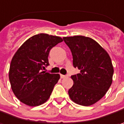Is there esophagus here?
I'll list each match as a JSON object with an SVG mask.
<instances>
[{
  "label": "esophagus",
  "instance_id": "1",
  "mask_svg": "<svg viewBox=\"0 0 124 124\" xmlns=\"http://www.w3.org/2000/svg\"><path fill=\"white\" fill-rule=\"evenodd\" d=\"M67 77V76H65V75H62V74H60V78H65Z\"/></svg>",
  "mask_w": 124,
  "mask_h": 124
}]
</instances>
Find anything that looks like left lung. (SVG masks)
Listing matches in <instances>:
<instances>
[{
    "instance_id": "obj_1",
    "label": "left lung",
    "mask_w": 124,
    "mask_h": 124,
    "mask_svg": "<svg viewBox=\"0 0 124 124\" xmlns=\"http://www.w3.org/2000/svg\"><path fill=\"white\" fill-rule=\"evenodd\" d=\"M63 39L71 51L73 67L80 70L71 76L73 85L68 92L69 97L78 105H93L105 96L112 82L110 57L92 38L78 35Z\"/></svg>"
}]
</instances>
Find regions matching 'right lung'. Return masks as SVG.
<instances>
[{
    "instance_id": "1",
    "label": "right lung",
    "mask_w": 124,
    "mask_h": 124,
    "mask_svg": "<svg viewBox=\"0 0 124 124\" xmlns=\"http://www.w3.org/2000/svg\"><path fill=\"white\" fill-rule=\"evenodd\" d=\"M62 41L60 37L40 33L25 41L15 53L9 79L14 94L23 103L38 106L49 99L60 76L43 70L49 65L51 49Z\"/></svg>"
}]
</instances>
